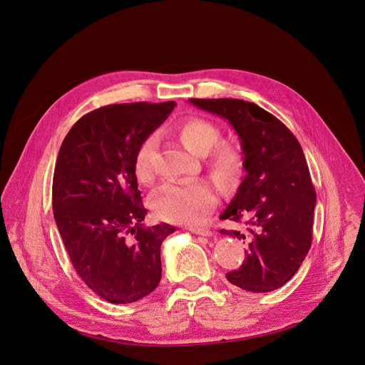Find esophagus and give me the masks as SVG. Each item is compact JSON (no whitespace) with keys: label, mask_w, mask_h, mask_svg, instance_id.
Wrapping results in <instances>:
<instances>
[{"label":"esophagus","mask_w":365,"mask_h":365,"mask_svg":"<svg viewBox=\"0 0 365 365\" xmlns=\"http://www.w3.org/2000/svg\"><path fill=\"white\" fill-rule=\"evenodd\" d=\"M189 231H192L193 234H196V235H202V237H211L212 235V232L210 231V230H206V228H196V227H190L189 228Z\"/></svg>","instance_id":"esophagus-1"}]
</instances>
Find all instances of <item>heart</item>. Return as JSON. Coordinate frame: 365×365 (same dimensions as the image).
I'll return each instance as SVG.
<instances>
[{
	"mask_svg": "<svg viewBox=\"0 0 365 365\" xmlns=\"http://www.w3.org/2000/svg\"><path fill=\"white\" fill-rule=\"evenodd\" d=\"M176 134L182 144L195 154L206 153V168L212 178L222 186L232 185L244 170V155L232 143H218L221 131L218 125L205 118L192 117L182 121ZM155 137H145L134 155L135 179L148 185L154 179L151 154ZM217 202L215 190L203 180L182 183H166L154 192L150 205L160 220L175 224H197L203 215L211 211Z\"/></svg>",
	"mask_w": 365,
	"mask_h": 365,
	"instance_id": "1",
	"label": "heart"
}]
</instances>
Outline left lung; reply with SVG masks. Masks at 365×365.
I'll return each instance as SVG.
<instances>
[{"label": "left lung", "instance_id": "8db88e82", "mask_svg": "<svg viewBox=\"0 0 365 365\" xmlns=\"http://www.w3.org/2000/svg\"><path fill=\"white\" fill-rule=\"evenodd\" d=\"M189 101L228 120L242 147L247 175L220 220L240 225L221 232L244 240L247 257L240 269L225 276L247 292L276 290L294 276L312 245L317 192L303 150L280 120L252 102Z\"/></svg>", "mask_w": 365, "mask_h": 365}]
</instances>
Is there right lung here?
Instances as JSON below:
<instances>
[{
  "mask_svg": "<svg viewBox=\"0 0 365 365\" xmlns=\"http://www.w3.org/2000/svg\"><path fill=\"white\" fill-rule=\"evenodd\" d=\"M175 101L114 103L88 113L65 137L53 175V215L71 262L99 297L125 304L162 279L160 247L175 227L144 228L147 210L134 175L141 141Z\"/></svg>",
  "mask_w": 365,
  "mask_h": 365,
  "instance_id": "obj_1",
  "label": "right lung"
}]
</instances>
